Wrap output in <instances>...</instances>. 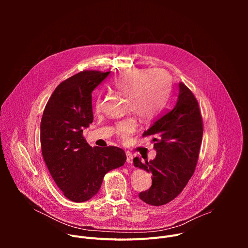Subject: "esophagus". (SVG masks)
<instances>
[{
	"label": "esophagus",
	"mask_w": 248,
	"mask_h": 248,
	"mask_svg": "<svg viewBox=\"0 0 248 248\" xmlns=\"http://www.w3.org/2000/svg\"><path fill=\"white\" fill-rule=\"evenodd\" d=\"M132 160H133V155L129 152H126V162L127 163H132Z\"/></svg>",
	"instance_id": "esophagus-1"
}]
</instances>
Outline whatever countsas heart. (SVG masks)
I'll use <instances>...</instances> for the list:
<instances>
[{"instance_id": "b5f03b06", "label": "heart", "mask_w": 248, "mask_h": 248, "mask_svg": "<svg viewBox=\"0 0 248 248\" xmlns=\"http://www.w3.org/2000/svg\"><path fill=\"white\" fill-rule=\"evenodd\" d=\"M114 88L128 98V109L142 119L154 117L163 108L170 87V77L162 69L129 68L117 76L113 81ZM98 98L96 108L100 109ZM134 118H127L116 126L118 137L125 141L136 130Z\"/></svg>"}]
</instances>
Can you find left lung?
<instances>
[{"label":"left lung","instance_id":"1","mask_svg":"<svg viewBox=\"0 0 248 248\" xmlns=\"http://www.w3.org/2000/svg\"><path fill=\"white\" fill-rule=\"evenodd\" d=\"M152 135L157 151L154 160L133 164L152 174V186L139 193L147 204L161 206L178 196L192 176L199 157L203 135V121L193 93L183 83L172 107L143 132Z\"/></svg>","mask_w":248,"mask_h":248}]
</instances>
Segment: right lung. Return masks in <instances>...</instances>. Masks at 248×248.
<instances>
[{"mask_svg": "<svg viewBox=\"0 0 248 248\" xmlns=\"http://www.w3.org/2000/svg\"><path fill=\"white\" fill-rule=\"evenodd\" d=\"M109 74L83 70L63 80L43 112L40 141L44 161L63 195L74 202L92 198L105 174L126 161L123 149L92 148L82 134L93 122L92 91Z\"/></svg>", "mask_w": 248, "mask_h": 248, "instance_id": "right-lung-1", "label": "right lung"}]
</instances>
